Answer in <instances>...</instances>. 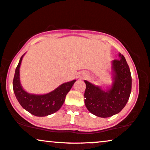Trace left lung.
I'll return each mask as SVG.
<instances>
[{
    "instance_id": "left-lung-1",
    "label": "left lung",
    "mask_w": 150,
    "mask_h": 150,
    "mask_svg": "<svg viewBox=\"0 0 150 150\" xmlns=\"http://www.w3.org/2000/svg\"><path fill=\"white\" fill-rule=\"evenodd\" d=\"M119 59L111 62L112 83L107 88L84 80L86 85L84 103L87 109L100 117L117 114L125 107L132 91V75L125 57L118 54Z\"/></svg>"
}]
</instances>
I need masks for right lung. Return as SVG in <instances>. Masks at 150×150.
Instances as JSON below:
<instances>
[{
  "label": "right lung",
  "mask_w": 150,
  "mask_h": 150,
  "mask_svg": "<svg viewBox=\"0 0 150 150\" xmlns=\"http://www.w3.org/2000/svg\"><path fill=\"white\" fill-rule=\"evenodd\" d=\"M25 54L20 59L13 79V89L15 96L21 107L31 114L39 117L52 114L63 105L66 95L76 79L63 83L54 90L47 93H30L23 88L20 80V66Z\"/></svg>",
  "instance_id": "obj_1"
}]
</instances>
